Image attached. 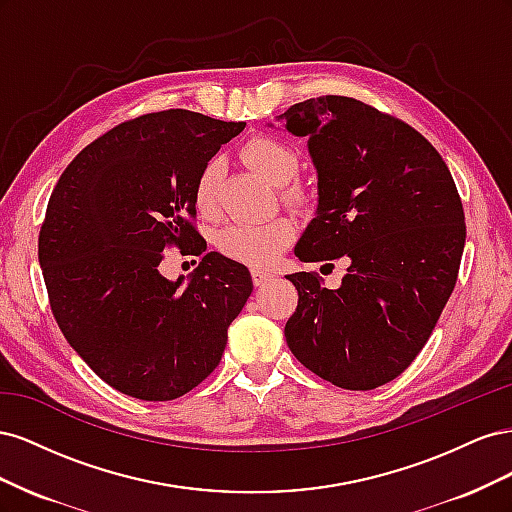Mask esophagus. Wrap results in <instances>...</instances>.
<instances>
[{
	"label": "esophagus",
	"instance_id": "1",
	"mask_svg": "<svg viewBox=\"0 0 512 512\" xmlns=\"http://www.w3.org/2000/svg\"><path fill=\"white\" fill-rule=\"evenodd\" d=\"M271 277H273V273H269V271H262V269H254L252 271V280H254L256 286H262V284L271 282Z\"/></svg>",
	"mask_w": 512,
	"mask_h": 512
}]
</instances>
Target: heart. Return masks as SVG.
<instances>
[{"label":"heart","mask_w":512,"mask_h":512,"mask_svg":"<svg viewBox=\"0 0 512 512\" xmlns=\"http://www.w3.org/2000/svg\"><path fill=\"white\" fill-rule=\"evenodd\" d=\"M241 158L260 177H265L273 185H284L282 194L288 203H299L303 198L299 185H290L301 160L299 153L288 143L273 136H256L243 145ZM220 179L222 162L213 158L200 168L194 181V207L207 220H213L220 213ZM292 237L294 224L288 218H275L262 224H232L224 228L218 237V247L226 258L260 269L269 267Z\"/></svg>","instance_id":"heart-1"}]
</instances>
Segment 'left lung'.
I'll return each instance as SVG.
<instances>
[{
    "label": "left lung",
    "instance_id": "obj_1",
    "mask_svg": "<svg viewBox=\"0 0 512 512\" xmlns=\"http://www.w3.org/2000/svg\"><path fill=\"white\" fill-rule=\"evenodd\" d=\"M277 119L307 138L318 175L316 218L294 254L346 258L342 286L292 273V354L348 391L397 378L423 350L457 282L466 218L451 170L408 123L346 96L290 106Z\"/></svg>",
    "mask_w": 512,
    "mask_h": 512
}]
</instances>
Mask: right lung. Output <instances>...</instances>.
Returning a JSON list of instances; mask_svg holds the SVG:
<instances>
[{"instance_id": "add662e5", "label": "right lung", "mask_w": 512, "mask_h": 512, "mask_svg": "<svg viewBox=\"0 0 512 512\" xmlns=\"http://www.w3.org/2000/svg\"><path fill=\"white\" fill-rule=\"evenodd\" d=\"M245 128L170 108L119 123L61 173L38 258L68 344L106 384L145 401L192 391L222 361L252 294L239 262L209 252L190 222L196 175ZM204 260L188 283L159 273L166 246Z\"/></svg>"}]
</instances>
